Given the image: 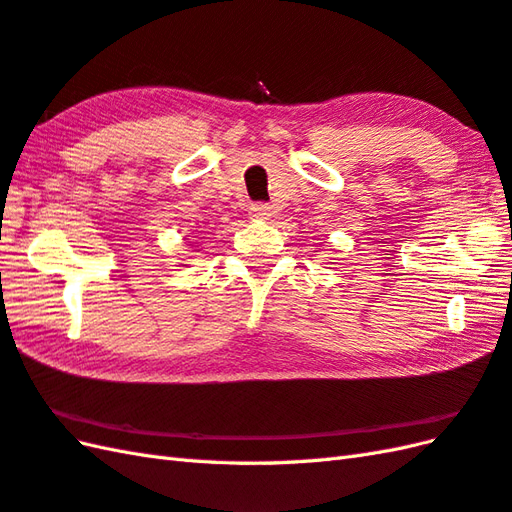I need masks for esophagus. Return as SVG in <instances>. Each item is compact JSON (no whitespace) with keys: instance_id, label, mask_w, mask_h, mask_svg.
Listing matches in <instances>:
<instances>
[{"instance_id":"1","label":"esophagus","mask_w":512,"mask_h":512,"mask_svg":"<svg viewBox=\"0 0 512 512\" xmlns=\"http://www.w3.org/2000/svg\"><path fill=\"white\" fill-rule=\"evenodd\" d=\"M248 213H251L253 220H270L272 207H270V205H264V202H257V205L248 207Z\"/></svg>"}]
</instances>
